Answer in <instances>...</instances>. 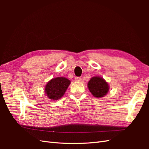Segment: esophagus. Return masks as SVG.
<instances>
[{
	"label": "esophagus",
	"mask_w": 149,
	"mask_h": 149,
	"mask_svg": "<svg viewBox=\"0 0 149 149\" xmlns=\"http://www.w3.org/2000/svg\"><path fill=\"white\" fill-rule=\"evenodd\" d=\"M75 80L76 81H81V77H76Z\"/></svg>",
	"instance_id": "1"
}]
</instances>
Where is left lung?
Returning a JSON list of instances; mask_svg holds the SVG:
<instances>
[{"label": "left lung", "instance_id": "left-lung-1", "mask_svg": "<svg viewBox=\"0 0 149 149\" xmlns=\"http://www.w3.org/2000/svg\"><path fill=\"white\" fill-rule=\"evenodd\" d=\"M88 87L93 95L97 98L106 95L109 90V84L100 76H94L90 79L88 83Z\"/></svg>", "mask_w": 149, "mask_h": 149}]
</instances>
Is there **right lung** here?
<instances>
[{
    "instance_id": "add662e5",
    "label": "right lung",
    "mask_w": 149,
    "mask_h": 149,
    "mask_svg": "<svg viewBox=\"0 0 149 149\" xmlns=\"http://www.w3.org/2000/svg\"><path fill=\"white\" fill-rule=\"evenodd\" d=\"M70 83V81L65 77L52 79L46 84L45 92L49 100H58L64 95Z\"/></svg>"
}]
</instances>
